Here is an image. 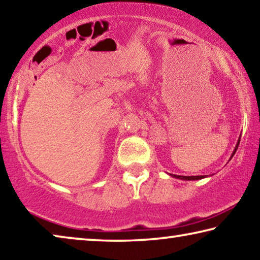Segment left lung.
<instances>
[{
	"instance_id": "8db88e82",
	"label": "left lung",
	"mask_w": 260,
	"mask_h": 260,
	"mask_svg": "<svg viewBox=\"0 0 260 260\" xmlns=\"http://www.w3.org/2000/svg\"><path fill=\"white\" fill-rule=\"evenodd\" d=\"M239 143H240V142H239ZM239 143L236 144V148H235L234 152H233L232 157L234 156V153L236 152L237 148H239ZM172 177H174V178H178V179H181V180H200V179H203V178H204V175H196V177H182V175H175V174H172Z\"/></svg>"
}]
</instances>
